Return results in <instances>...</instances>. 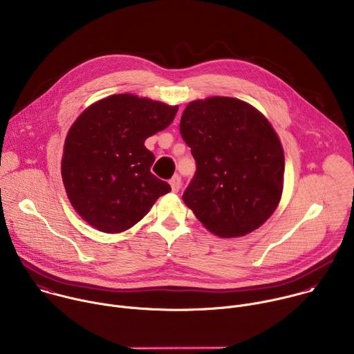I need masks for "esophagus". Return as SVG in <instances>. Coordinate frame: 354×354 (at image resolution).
I'll return each mask as SVG.
<instances>
[{"instance_id":"1","label":"esophagus","mask_w":354,"mask_h":354,"mask_svg":"<svg viewBox=\"0 0 354 354\" xmlns=\"http://www.w3.org/2000/svg\"><path fill=\"white\" fill-rule=\"evenodd\" d=\"M169 183H171V187H172V192H178L179 189H180V186H182V180H180V176L179 175H175L171 180H169Z\"/></svg>"}]
</instances>
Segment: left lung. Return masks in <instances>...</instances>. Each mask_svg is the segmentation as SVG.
Instances as JSON below:
<instances>
[{"label": "left lung", "instance_id": "8db88e82", "mask_svg": "<svg viewBox=\"0 0 354 354\" xmlns=\"http://www.w3.org/2000/svg\"><path fill=\"white\" fill-rule=\"evenodd\" d=\"M179 130L196 161L185 205L223 238L259 228L279 205L284 174L283 148L268 119L239 99L213 96L190 102Z\"/></svg>", "mask_w": 354, "mask_h": 354}]
</instances>
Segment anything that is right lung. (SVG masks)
<instances>
[{
  "instance_id": "right-lung-1",
  "label": "right lung",
  "mask_w": 354,
  "mask_h": 354,
  "mask_svg": "<svg viewBox=\"0 0 354 354\" xmlns=\"http://www.w3.org/2000/svg\"><path fill=\"white\" fill-rule=\"evenodd\" d=\"M178 106L130 93L112 95L84 111L71 126L62 176L75 212L102 232L137 224L171 192L151 172L156 157L144 141L167 129Z\"/></svg>"
}]
</instances>
